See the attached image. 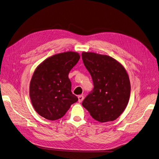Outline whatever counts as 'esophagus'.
Returning <instances> with one entry per match:
<instances>
[{
	"instance_id": "esophagus-1",
	"label": "esophagus",
	"mask_w": 159,
	"mask_h": 159,
	"mask_svg": "<svg viewBox=\"0 0 159 159\" xmlns=\"http://www.w3.org/2000/svg\"><path fill=\"white\" fill-rule=\"evenodd\" d=\"M84 95H79L78 96V102H80V103H81V102H82V101L84 100Z\"/></svg>"
}]
</instances>
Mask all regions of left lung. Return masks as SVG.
I'll use <instances>...</instances> for the list:
<instances>
[{
  "instance_id": "1",
  "label": "left lung",
  "mask_w": 159,
  "mask_h": 159,
  "mask_svg": "<svg viewBox=\"0 0 159 159\" xmlns=\"http://www.w3.org/2000/svg\"><path fill=\"white\" fill-rule=\"evenodd\" d=\"M81 56L94 85L82 105L96 121H115L127 107L130 98L131 84L125 68L107 55L84 52Z\"/></svg>"
}]
</instances>
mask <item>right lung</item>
<instances>
[{
    "label": "right lung",
    "instance_id": "right-lung-1",
    "mask_svg": "<svg viewBox=\"0 0 159 159\" xmlns=\"http://www.w3.org/2000/svg\"><path fill=\"white\" fill-rule=\"evenodd\" d=\"M80 58L78 52H65L48 57L37 66L30 83L29 95L40 116L51 121L59 119L78 102L71 93L68 74Z\"/></svg>",
    "mask_w": 159,
    "mask_h": 159
}]
</instances>
